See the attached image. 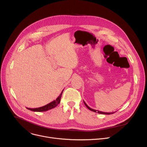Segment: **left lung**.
<instances>
[{"instance_id":"1","label":"left lung","mask_w":147,"mask_h":147,"mask_svg":"<svg viewBox=\"0 0 147 147\" xmlns=\"http://www.w3.org/2000/svg\"><path fill=\"white\" fill-rule=\"evenodd\" d=\"M83 102H84V104H85V105L86 106V107L88 108V109L89 110H90V111H94V112H95V113H99V114H111L114 113H105V112L100 111H98V110H94V109H91V108H90L84 101H83Z\"/></svg>"}]
</instances>
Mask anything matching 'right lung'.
<instances>
[{
  "mask_svg": "<svg viewBox=\"0 0 147 147\" xmlns=\"http://www.w3.org/2000/svg\"><path fill=\"white\" fill-rule=\"evenodd\" d=\"M63 90L61 92V94L59 95V96L56 99V100H54L52 102L48 104L47 105H44L41 107H38V108H36V109H30V108H27L28 110H30L31 111H36V112H43V111H46L48 110H51L53 108L56 107L60 102L61 101V98L62 96V94H63Z\"/></svg>",
  "mask_w": 147,
  "mask_h": 147,
  "instance_id": "right-lung-1",
  "label": "right lung"
}]
</instances>
